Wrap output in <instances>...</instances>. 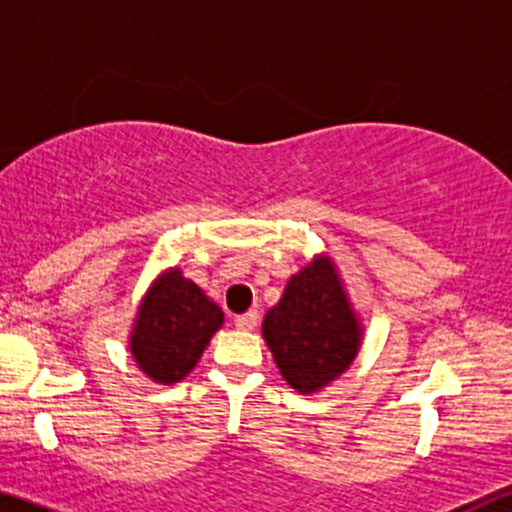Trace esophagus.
<instances>
[{
	"instance_id": "esophagus-1",
	"label": "esophagus",
	"mask_w": 512,
	"mask_h": 512,
	"mask_svg": "<svg viewBox=\"0 0 512 512\" xmlns=\"http://www.w3.org/2000/svg\"><path fill=\"white\" fill-rule=\"evenodd\" d=\"M257 311H247V313H243V316H238L235 318V328L238 330H252L257 325Z\"/></svg>"
}]
</instances>
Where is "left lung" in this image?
<instances>
[{"mask_svg": "<svg viewBox=\"0 0 512 512\" xmlns=\"http://www.w3.org/2000/svg\"><path fill=\"white\" fill-rule=\"evenodd\" d=\"M262 335L286 384L316 393L357 357L362 325L330 257L318 255L289 279L282 301L269 308Z\"/></svg>", "mask_w": 512, "mask_h": 512, "instance_id": "left-lung-1", "label": "left lung"}]
</instances>
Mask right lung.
<instances>
[{"label":"right lung","mask_w":512,"mask_h":512,"mask_svg":"<svg viewBox=\"0 0 512 512\" xmlns=\"http://www.w3.org/2000/svg\"><path fill=\"white\" fill-rule=\"evenodd\" d=\"M223 325V311L177 267L145 294L131 330V355L157 384L182 381Z\"/></svg>","instance_id":"add662e5"}]
</instances>
